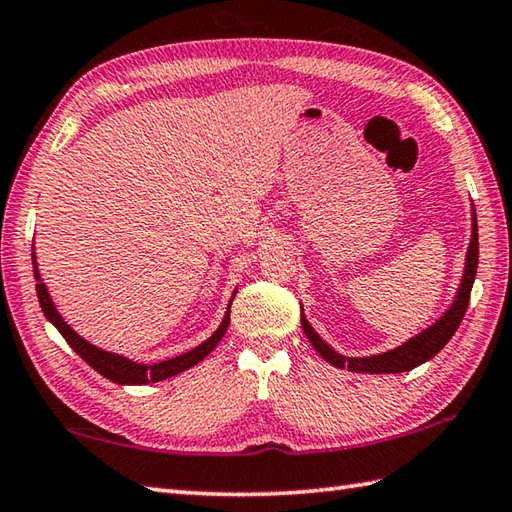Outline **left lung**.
Listing matches in <instances>:
<instances>
[{"instance_id": "obj_1", "label": "left lung", "mask_w": 512, "mask_h": 512, "mask_svg": "<svg viewBox=\"0 0 512 512\" xmlns=\"http://www.w3.org/2000/svg\"><path fill=\"white\" fill-rule=\"evenodd\" d=\"M477 260H479V238H477V218L473 210V238L471 245H468V254H466V269L462 276V285L460 291H457V298L453 300L451 309L435 322L433 327L422 331L420 336L411 338L409 342H404L402 347L391 349L387 353H378V356H369V358H344L340 353L333 351L325 340H320L318 333L311 329L307 322L305 314H300V325L309 342L314 344V349L325 358L329 364L338 369H349L356 373H402V371H411L415 367H420L422 362L431 360L437 351L444 349V344L453 338V333L460 327V322L464 320L468 300H471V289L475 283V274H477Z\"/></svg>"}]
</instances>
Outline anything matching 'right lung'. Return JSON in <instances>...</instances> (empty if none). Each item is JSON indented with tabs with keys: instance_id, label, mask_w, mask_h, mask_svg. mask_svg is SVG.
<instances>
[{
	"instance_id": "right-lung-1",
	"label": "right lung",
	"mask_w": 512,
	"mask_h": 512,
	"mask_svg": "<svg viewBox=\"0 0 512 512\" xmlns=\"http://www.w3.org/2000/svg\"><path fill=\"white\" fill-rule=\"evenodd\" d=\"M33 265H35V278H37V298H39V305L41 311H44V316L52 322L59 329L61 336L66 338V342L70 344L72 349L79 353V358L86 360L92 369L97 373H101L103 378H108L117 384H150V382H159L165 378H172V375L181 373L185 369L194 367V364L201 362L207 353H210L221 338L225 336V331L229 327V309L227 314L221 322V327L214 331V336L210 340H205L203 344H198L196 349L183 353V356H176L172 360H165V362H156V364H139V362H132L128 358H121V356H114V353L108 351H101L97 347H92L90 342H86L83 338H79L75 331H72L64 318L59 316V311L52 305V300L46 291V285L39 280V271H37V263H35V254H33ZM229 307H232V300H229Z\"/></svg>"
}]
</instances>
